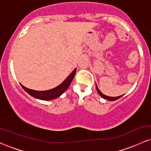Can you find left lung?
<instances>
[{
    "label": "left lung",
    "instance_id": "obj_1",
    "mask_svg": "<svg viewBox=\"0 0 151 151\" xmlns=\"http://www.w3.org/2000/svg\"><path fill=\"white\" fill-rule=\"evenodd\" d=\"M96 90H97L98 93H99V95H100V96H101V97L103 98V99H106V100H109V101H115V100H117L118 99L121 98V96H123V95H121V96H116V97H111V96H106V95L104 94V93H102L101 92V91H100V90L99 89V88L97 87V85H96Z\"/></svg>",
    "mask_w": 151,
    "mask_h": 151
}]
</instances>
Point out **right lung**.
<instances>
[{
  "label": "right lung",
  "mask_w": 151,
  "mask_h": 151,
  "mask_svg": "<svg viewBox=\"0 0 151 151\" xmlns=\"http://www.w3.org/2000/svg\"><path fill=\"white\" fill-rule=\"evenodd\" d=\"M76 70H77V69H74L73 72L67 77V79L61 84H60V85L54 88V89L47 90V91H36V90H32L28 89V88H26L25 86L22 85L21 84H20V85H21L22 89L25 90L27 93H29L30 96H33L35 98L38 99L47 100V101L55 99L61 96L62 93L67 89V88L70 86L71 82H72V79H73L74 75H75Z\"/></svg>",
  "instance_id": "1"
}]
</instances>
